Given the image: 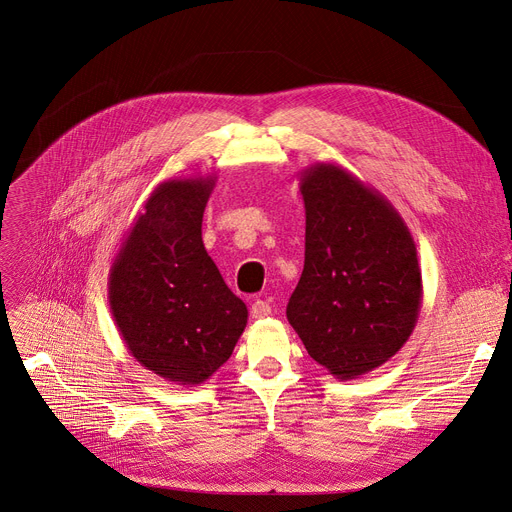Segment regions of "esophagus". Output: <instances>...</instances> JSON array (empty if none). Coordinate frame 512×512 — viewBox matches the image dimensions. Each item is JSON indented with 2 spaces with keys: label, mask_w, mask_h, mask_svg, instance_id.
<instances>
[{
  "label": "esophagus",
  "mask_w": 512,
  "mask_h": 512,
  "mask_svg": "<svg viewBox=\"0 0 512 512\" xmlns=\"http://www.w3.org/2000/svg\"><path fill=\"white\" fill-rule=\"evenodd\" d=\"M270 314H272V307H270L268 301H263V299H255V301H253V305H251V316H253L255 320L268 318Z\"/></svg>",
  "instance_id": "obj_1"
}]
</instances>
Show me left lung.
<instances>
[{
  "mask_svg": "<svg viewBox=\"0 0 512 512\" xmlns=\"http://www.w3.org/2000/svg\"><path fill=\"white\" fill-rule=\"evenodd\" d=\"M305 265L286 318L337 379L383 366L418 320L414 238L387 198L335 163L301 171Z\"/></svg>",
  "mask_w": 512,
  "mask_h": 512,
  "instance_id": "left-lung-1",
  "label": "left lung"
}]
</instances>
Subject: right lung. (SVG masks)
<instances>
[{
	"instance_id": "obj_1",
	"label": "right lung",
	"mask_w": 512,
	"mask_h": 512,
	"mask_svg": "<svg viewBox=\"0 0 512 512\" xmlns=\"http://www.w3.org/2000/svg\"><path fill=\"white\" fill-rule=\"evenodd\" d=\"M215 175L159 184L133 219L108 278L119 335L144 368L201 385L232 355L249 311L203 244Z\"/></svg>"
}]
</instances>
